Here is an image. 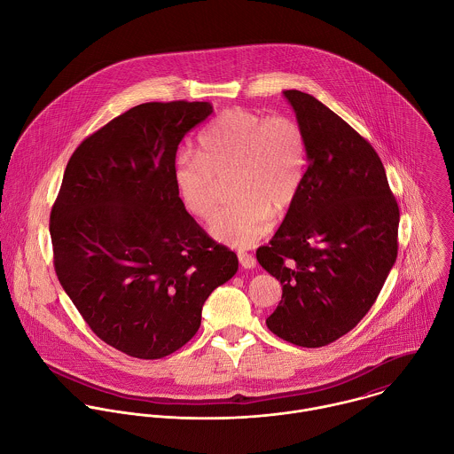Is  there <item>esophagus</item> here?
I'll return each mask as SVG.
<instances>
[{"label":"esophagus","mask_w":454,"mask_h":454,"mask_svg":"<svg viewBox=\"0 0 454 454\" xmlns=\"http://www.w3.org/2000/svg\"><path fill=\"white\" fill-rule=\"evenodd\" d=\"M239 262L244 269H254L256 267V258L247 253H239Z\"/></svg>","instance_id":"1"}]
</instances>
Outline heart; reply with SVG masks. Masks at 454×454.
Masks as SVG:
<instances>
[{
    "label": "heart",
    "instance_id": "heart-1",
    "mask_svg": "<svg viewBox=\"0 0 454 454\" xmlns=\"http://www.w3.org/2000/svg\"><path fill=\"white\" fill-rule=\"evenodd\" d=\"M307 138L289 115L265 117L235 106L219 114L198 138V156L181 154L174 184L184 207L208 219L228 177L235 200L210 223V233L230 246L251 247L296 201L307 172Z\"/></svg>",
    "mask_w": 454,
    "mask_h": 454
}]
</instances>
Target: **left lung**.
<instances>
[{
    "instance_id": "1",
    "label": "left lung",
    "mask_w": 454,
    "mask_h": 454,
    "mask_svg": "<svg viewBox=\"0 0 454 454\" xmlns=\"http://www.w3.org/2000/svg\"><path fill=\"white\" fill-rule=\"evenodd\" d=\"M307 138L301 191L260 265L282 286L267 326L301 348L351 332L396 262L400 212L380 158L344 119L307 92L284 91Z\"/></svg>"
}]
</instances>
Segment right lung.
<instances>
[{"label": "right lung", "mask_w": 454, "mask_h": 454, "mask_svg": "<svg viewBox=\"0 0 454 454\" xmlns=\"http://www.w3.org/2000/svg\"><path fill=\"white\" fill-rule=\"evenodd\" d=\"M208 101H151L112 119L72 154L51 212L56 275L96 337L165 358L200 328L208 294L239 258L187 214L174 167Z\"/></svg>", "instance_id": "1"}]
</instances>
